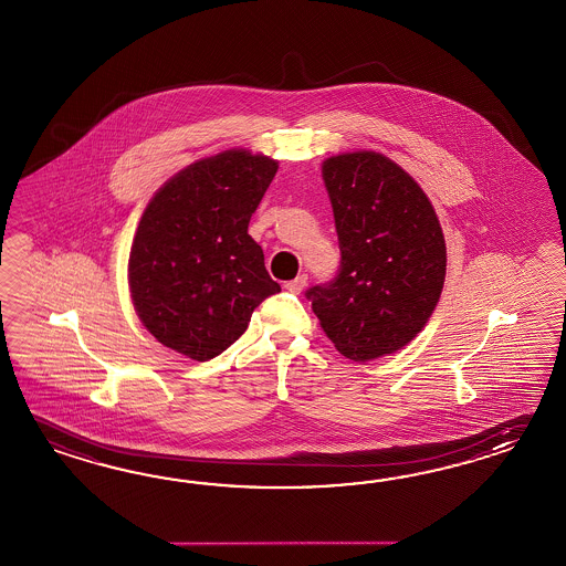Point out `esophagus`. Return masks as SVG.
<instances>
[{"instance_id":"obj_1","label":"esophagus","mask_w":566,"mask_h":566,"mask_svg":"<svg viewBox=\"0 0 566 566\" xmlns=\"http://www.w3.org/2000/svg\"><path fill=\"white\" fill-rule=\"evenodd\" d=\"M305 285H307V276L300 275L295 276L293 281H287V283H285V290L291 291V293H302Z\"/></svg>"}]
</instances>
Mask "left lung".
Instances as JSON below:
<instances>
[{
  "label": "left lung",
  "instance_id": "1",
  "mask_svg": "<svg viewBox=\"0 0 566 566\" xmlns=\"http://www.w3.org/2000/svg\"><path fill=\"white\" fill-rule=\"evenodd\" d=\"M333 203L340 269L305 291L326 336L348 359L406 347L436 310L446 281V240L412 176L376 151L322 164Z\"/></svg>",
  "mask_w": 566,
  "mask_h": 566
}]
</instances>
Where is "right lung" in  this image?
Here are the masks:
<instances>
[{
  "label": "right lung",
  "mask_w": 566,
  "mask_h": 566,
  "mask_svg": "<svg viewBox=\"0 0 566 566\" xmlns=\"http://www.w3.org/2000/svg\"><path fill=\"white\" fill-rule=\"evenodd\" d=\"M276 168L261 154L228 149L190 164L147 205L130 247V297L164 347L209 361L281 291L248 233Z\"/></svg>",
  "instance_id": "1"
}]
</instances>
